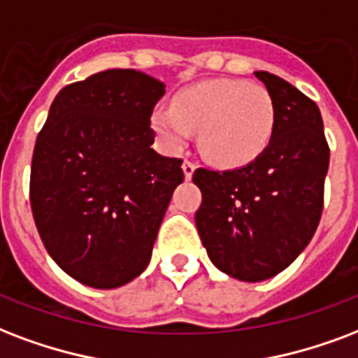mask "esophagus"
I'll return each mask as SVG.
<instances>
[{
	"label": "esophagus",
	"instance_id": "obj_1",
	"mask_svg": "<svg viewBox=\"0 0 358 358\" xmlns=\"http://www.w3.org/2000/svg\"><path fill=\"white\" fill-rule=\"evenodd\" d=\"M182 169H184V176L185 180H189L191 176H193V173H195V169H197V165L193 163V161L185 159L184 163H182Z\"/></svg>",
	"mask_w": 358,
	"mask_h": 358
}]
</instances>
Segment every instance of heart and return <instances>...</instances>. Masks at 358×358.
Segmentation results:
<instances>
[{
	"mask_svg": "<svg viewBox=\"0 0 358 358\" xmlns=\"http://www.w3.org/2000/svg\"><path fill=\"white\" fill-rule=\"evenodd\" d=\"M152 127L173 152L199 131V146L212 163L242 167L257 159L272 141L276 105L261 84L214 78L180 90L173 106H157Z\"/></svg>",
	"mask_w": 358,
	"mask_h": 358,
	"instance_id": "1",
	"label": "heart"
}]
</instances>
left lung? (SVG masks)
I'll list each match as a JSON object with an SVG mask.
<instances>
[{
	"label": "left lung",
	"mask_w": 358,
	"mask_h": 358,
	"mask_svg": "<svg viewBox=\"0 0 358 358\" xmlns=\"http://www.w3.org/2000/svg\"><path fill=\"white\" fill-rule=\"evenodd\" d=\"M255 76L276 105L266 150L245 167L193 173L203 193L195 214L203 245L217 268L242 282L276 276L310 244L331 154L319 106L280 76Z\"/></svg>",
	"instance_id": "left-lung-1"
}]
</instances>
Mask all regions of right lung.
<instances>
[{
    "label": "right lung",
    "mask_w": 358,
    "mask_h": 358,
    "mask_svg": "<svg viewBox=\"0 0 358 358\" xmlns=\"http://www.w3.org/2000/svg\"><path fill=\"white\" fill-rule=\"evenodd\" d=\"M165 84L108 69L65 86L35 143L29 203L46 252L76 282L122 287L148 266L182 159L152 148Z\"/></svg>",
    "instance_id": "right-lung-1"
}]
</instances>
